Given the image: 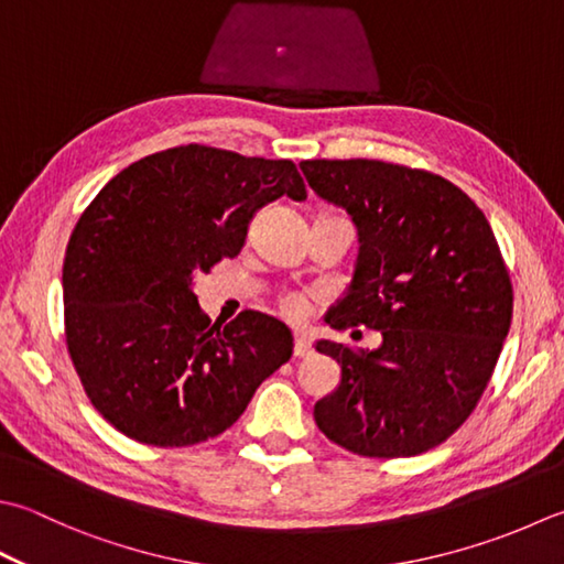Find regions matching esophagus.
I'll use <instances>...</instances> for the list:
<instances>
[{
  "label": "esophagus",
  "mask_w": 564,
  "mask_h": 564,
  "mask_svg": "<svg viewBox=\"0 0 564 564\" xmlns=\"http://www.w3.org/2000/svg\"><path fill=\"white\" fill-rule=\"evenodd\" d=\"M311 355H313L311 341H307L305 337H295V341H293V357L303 359V357H311Z\"/></svg>",
  "instance_id": "obj_1"
}]
</instances>
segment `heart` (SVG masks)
Returning a JSON list of instances; mask_svg holds the SVG:
<instances>
[{
	"label": "heart",
	"mask_w": 564,
	"mask_h": 564,
	"mask_svg": "<svg viewBox=\"0 0 564 564\" xmlns=\"http://www.w3.org/2000/svg\"><path fill=\"white\" fill-rule=\"evenodd\" d=\"M283 307L289 315H303L305 313V301L301 295H289L283 301Z\"/></svg>",
	"instance_id": "obj_1"
}]
</instances>
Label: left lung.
Returning <instances> with one entry per match:
<instances>
[{
	"label": "left lung",
	"mask_w": 564,
	"mask_h": 564,
	"mask_svg": "<svg viewBox=\"0 0 564 564\" xmlns=\"http://www.w3.org/2000/svg\"><path fill=\"white\" fill-rule=\"evenodd\" d=\"M301 171L357 227L355 273L329 325L381 333L377 349L315 341L341 369L315 423L361 457L421 455L467 421L509 335L513 291L491 225L427 171L369 159Z\"/></svg>",
	"instance_id": "8db88e82"
}]
</instances>
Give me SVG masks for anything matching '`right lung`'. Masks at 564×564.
<instances>
[{
    "mask_svg": "<svg viewBox=\"0 0 564 564\" xmlns=\"http://www.w3.org/2000/svg\"><path fill=\"white\" fill-rule=\"evenodd\" d=\"M283 195L307 197L293 161L187 143L131 163L77 219L63 261L65 341L87 399L119 433L156 447L205 443L291 359L281 319L245 311L209 325L193 291Z\"/></svg>",
    "mask_w": 564,
    "mask_h": 564,
    "instance_id": "right-lung-1",
    "label": "right lung"
}]
</instances>
